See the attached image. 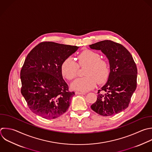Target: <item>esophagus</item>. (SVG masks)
<instances>
[{
  "label": "esophagus",
  "instance_id": "34e87169",
  "mask_svg": "<svg viewBox=\"0 0 152 152\" xmlns=\"http://www.w3.org/2000/svg\"><path fill=\"white\" fill-rule=\"evenodd\" d=\"M75 94H82V95H85V94H86V93H83V92L76 91V92H75Z\"/></svg>",
  "mask_w": 152,
  "mask_h": 152
}]
</instances>
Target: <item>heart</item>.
Masks as SVG:
<instances>
[{
  "instance_id": "b5f03b06",
  "label": "heart",
  "mask_w": 152,
  "mask_h": 152,
  "mask_svg": "<svg viewBox=\"0 0 152 152\" xmlns=\"http://www.w3.org/2000/svg\"><path fill=\"white\" fill-rule=\"evenodd\" d=\"M80 66H87L84 72L86 77L74 81L71 87L81 91H87L96 85L105 83L109 76L110 69L107 62L100 59V55L94 51L86 50L78 56ZM79 66L74 60L69 57L65 59L61 65L62 75L68 80L74 79L78 74Z\"/></svg>"
}]
</instances>
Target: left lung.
<instances>
[{
    "instance_id": "1",
    "label": "left lung",
    "mask_w": 152,
    "mask_h": 152,
    "mask_svg": "<svg viewBox=\"0 0 152 152\" xmlns=\"http://www.w3.org/2000/svg\"><path fill=\"white\" fill-rule=\"evenodd\" d=\"M89 46L92 49L101 50L110 65L107 81L98 90L97 100L91 108L102 116L114 115L128 107L136 89V64L129 51L119 43L107 40Z\"/></svg>"
}]
</instances>
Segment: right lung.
I'll return each instance as SVG.
<instances>
[{"label": "right lung", "mask_w": 152, "mask_h": 152, "mask_svg": "<svg viewBox=\"0 0 152 152\" xmlns=\"http://www.w3.org/2000/svg\"><path fill=\"white\" fill-rule=\"evenodd\" d=\"M78 46L42 42L28 54L20 73L21 92L30 109L45 119H55L68 110L75 94L63 79V62Z\"/></svg>", "instance_id": "1"}]
</instances>
